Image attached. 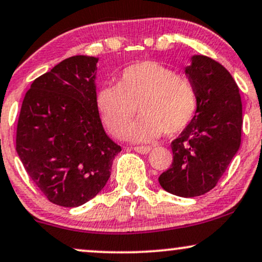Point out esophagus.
Segmentation results:
<instances>
[{
    "instance_id": "34e87169",
    "label": "esophagus",
    "mask_w": 262,
    "mask_h": 262,
    "mask_svg": "<svg viewBox=\"0 0 262 262\" xmlns=\"http://www.w3.org/2000/svg\"><path fill=\"white\" fill-rule=\"evenodd\" d=\"M134 150L139 154H147L151 151L150 146H135Z\"/></svg>"
}]
</instances>
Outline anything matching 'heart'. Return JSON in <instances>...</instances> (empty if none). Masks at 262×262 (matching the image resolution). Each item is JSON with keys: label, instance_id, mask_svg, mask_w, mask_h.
Wrapping results in <instances>:
<instances>
[{"label": "heart", "instance_id": "obj_1", "mask_svg": "<svg viewBox=\"0 0 262 262\" xmlns=\"http://www.w3.org/2000/svg\"><path fill=\"white\" fill-rule=\"evenodd\" d=\"M96 106L108 130L124 137L139 107L141 117L132 125L129 138L147 141L176 135L190 124L199 107L194 81L155 61L129 66L119 75L117 85L97 91Z\"/></svg>", "mask_w": 262, "mask_h": 262}]
</instances>
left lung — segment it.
I'll use <instances>...</instances> for the list:
<instances>
[{"label": "left lung", "mask_w": 262, "mask_h": 262, "mask_svg": "<svg viewBox=\"0 0 262 262\" xmlns=\"http://www.w3.org/2000/svg\"><path fill=\"white\" fill-rule=\"evenodd\" d=\"M185 74L196 86L199 107L171 143L172 165L159 182L168 193L194 198L216 187L241 146L242 100L231 73L215 59L193 56Z\"/></svg>", "instance_id": "8db88e82"}]
</instances>
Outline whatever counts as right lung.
Wrapping results in <instances>:
<instances>
[{
  "mask_svg": "<svg viewBox=\"0 0 262 262\" xmlns=\"http://www.w3.org/2000/svg\"><path fill=\"white\" fill-rule=\"evenodd\" d=\"M97 61L64 59L33 81L21 103L15 150L31 181L59 206L77 207L96 196L122 150L100 119Z\"/></svg>",
  "mask_w": 262,
  "mask_h": 262,
  "instance_id": "1",
  "label": "right lung"
}]
</instances>
